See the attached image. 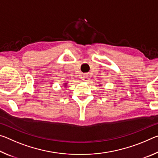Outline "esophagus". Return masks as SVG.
I'll return each mask as SVG.
<instances>
[{
	"mask_svg": "<svg viewBox=\"0 0 158 158\" xmlns=\"http://www.w3.org/2000/svg\"><path fill=\"white\" fill-rule=\"evenodd\" d=\"M83 79H84V81H88L89 80V74H84V76H83Z\"/></svg>",
	"mask_w": 158,
	"mask_h": 158,
	"instance_id": "34e87169",
	"label": "esophagus"
}]
</instances>
